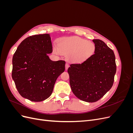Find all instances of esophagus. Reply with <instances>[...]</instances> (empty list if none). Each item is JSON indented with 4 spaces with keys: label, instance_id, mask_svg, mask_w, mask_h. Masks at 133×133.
<instances>
[{
    "label": "esophagus",
    "instance_id": "obj_1",
    "mask_svg": "<svg viewBox=\"0 0 133 133\" xmlns=\"http://www.w3.org/2000/svg\"><path fill=\"white\" fill-rule=\"evenodd\" d=\"M69 64H68V63H66V64H65V69L67 70L68 68H69Z\"/></svg>",
    "mask_w": 133,
    "mask_h": 133
}]
</instances>
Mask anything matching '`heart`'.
Returning a JSON list of instances; mask_svg holds the SVG:
<instances>
[{
	"mask_svg": "<svg viewBox=\"0 0 133 133\" xmlns=\"http://www.w3.org/2000/svg\"><path fill=\"white\" fill-rule=\"evenodd\" d=\"M53 49L56 54L68 55L71 62L82 63L94 55L96 46L92 42L78 37H70L60 39L58 46L54 45Z\"/></svg>",
	"mask_w": 133,
	"mask_h": 133,
	"instance_id": "b5f03b06",
	"label": "heart"
}]
</instances>
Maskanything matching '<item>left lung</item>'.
Returning <instances> with one entry per match:
<instances>
[{"label":"left lung","instance_id":"obj_1","mask_svg":"<svg viewBox=\"0 0 133 133\" xmlns=\"http://www.w3.org/2000/svg\"><path fill=\"white\" fill-rule=\"evenodd\" d=\"M92 42L96 46L94 55L68 69L73 94L88 103L98 101L111 89L116 71L114 51L101 40Z\"/></svg>","mask_w":133,"mask_h":133}]
</instances>
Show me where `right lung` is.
<instances>
[{
    "label": "right lung",
    "instance_id": "1",
    "mask_svg": "<svg viewBox=\"0 0 133 133\" xmlns=\"http://www.w3.org/2000/svg\"><path fill=\"white\" fill-rule=\"evenodd\" d=\"M50 34L35 35L24 40L13 55L12 78L22 97L42 102L51 95L58 76L65 71L64 60L53 61Z\"/></svg>",
    "mask_w": 133,
    "mask_h": 133
}]
</instances>
